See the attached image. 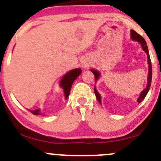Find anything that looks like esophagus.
I'll return each instance as SVG.
<instances>
[{"label":"esophagus","mask_w":161,"mask_h":161,"mask_svg":"<svg viewBox=\"0 0 161 161\" xmlns=\"http://www.w3.org/2000/svg\"><path fill=\"white\" fill-rule=\"evenodd\" d=\"M89 66V63L86 62V61H83V62H82V67L84 68V69H86V67H88Z\"/></svg>","instance_id":"1"}]
</instances>
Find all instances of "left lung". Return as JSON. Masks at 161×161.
Listing matches in <instances>:
<instances>
[{
  "label": "left lung",
  "instance_id": "8db88e82",
  "mask_svg": "<svg viewBox=\"0 0 161 161\" xmlns=\"http://www.w3.org/2000/svg\"><path fill=\"white\" fill-rule=\"evenodd\" d=\"M130 35H131V40H132L133 41L138 42V43L141 45V47H142V50H143V51L145 52L147 55V63H148V67H149L148 77H147V87H146V88L140 92V94H139V97H138V99H137L138 103H140L141 102L144 100V98H145L146 96H147V94L148 93L149 90H150V86H151V81H152V64H151L150 57V53H149L148 47H147V42H146V40H144L143 37L141 36L139 34H138L137 32H135L134 30L130 31ZM90 71H91V72L93 73L94 76H95V82H97V80L100 79L101 74H100V71L96 70V69H91ZM94 92H95L96 97H97L98 102L100 103V104H101V96H100V94L99 93L98 91H97V89H96V86H95V87H94Z\"/></svg>",
  "mask_w": 161,
  "mask_h": 161
}]
</instances>
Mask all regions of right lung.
<instances>
[{"mask_svg": "<svg viewBox=\"0 0 161 161\" xmlns=\"http://www.w3.org/2000/svg\"><path fill=\"white\" fill-rule=\"evenodd\" d=\"M81 73H82V69H81L80 68L72 69V70L68 71V72L61 78V80H60L59 86L60 87L62 88L63 90H64V95L65 100H67L68 97H69L73 82H75V80L77 79V77L81 74ZM29 111H30V110H29ZM30 111L35 115L43 114L41 113V111H40V108L36 110H32V111Z\"/></svg>", "mask_w": 161, "mask_h": 161, "instance_id": "add662e5", "label": "right lung"}]
</instances>
